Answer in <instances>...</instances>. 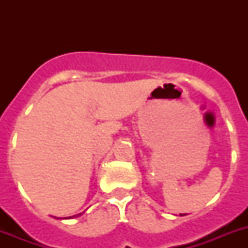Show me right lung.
I'll return each mask as SVG.
<instances>
[{
	"instance_id": "obj_1",
	"label": "right lung",
	"mask_w": 248,
	"mask_h": 248,
	"mask_svg": "<svg viewBox=\"0 0 248 248\" xmlns=\"http://www.w3.org/2000/svg\"><path fill=\"white\" fill-rule=\"evenodd\" d=\"M79 215H82V214H78V215H75V216H79Z\"/></svg>"
}]
</instances>
